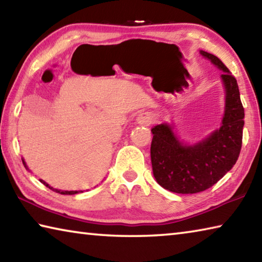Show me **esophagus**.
I'll use <instances>...</instances> for the list:
<instances>
[{
    "mask_svg": "<svg viewBox=\"0 0 262 262\" xmlns=\"http://www.w3.org/2000/svg\"><path fill=\"white\" fill-rule=\"evenodd\" d=\"M136 120H137V122L141 123V125L149 126L150 123H152V121H154V115L149 112L141 113L139 117H137Z\"/></svg>",
    "mask_w": 262,
    "mask_h": 262,
    "instance_id": "obj_1",
    "label": "esophagus"
}]
</instances>
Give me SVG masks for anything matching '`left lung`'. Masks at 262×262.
I'll return each instance as SVG.
<instances>
[{
	"label": "left lung",
	"mask_w": 262,
	"mask_h": 262,
	"mask_svg": "<svg viewBox=\"0 0 262 262\" xmlns=\"http://www.w3.org/2000/svg\"><path fill=\"white\" fill-rule=\"evenodd\" d=\"M201 54L222 72L225 88V111L220 129L194 145L183 144L167 123L155 126L151 155L157 183L170 192L194 194L210 188L236 164L242 149L244 107L237 79L219 57Z\"/></svg>",
	"instance_id": "1"
}]
</instances>
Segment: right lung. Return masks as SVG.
I'll use <instances>...</instances> for the list:
<instances>
[{"label":"right lung","instance_id":"obj_1","mask_svg":"<svg viewBox=\"0 0 262 262\" xmlns=\"http://www.w3.org/2000/svg\"><path fill=\"white\" fill-rule=\"evenodd\" d=\"M23 164H24V166L25 167H28V166H26V164H25V162L23 161ZM41 181V183L43 184V185H45V186H47V187L48 188H51V189H53V187H50V186H48V184H46L45 183V181H43V180H40ZM55 190V192L56 193H60V194H64V195H73V194H76V193H78L77 192V190H60V189H54Z\"/></svg>","mask_w":262,"mask_h":262}]
</instances>
